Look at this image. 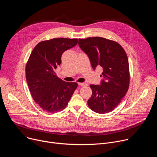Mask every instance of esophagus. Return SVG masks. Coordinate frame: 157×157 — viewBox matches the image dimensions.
Listing matches in <instances>:
<instances>
[{"label":"esophagus","instance_id":"34e87169","mask_svg":"<svg viewBox=\"0 0 157 157\" xmlns=\"http://www.w3.org/2000/svg\"><path fill=\"white\" fill-rule=\"evenodd\" d=\"M78 85L81 86H86V84L83 83V82H78Z\"/></svg>","mask_w":157,"mask_h":157}]
</instances>
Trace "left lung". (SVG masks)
<instances>
[{
	"label": "left lung",
	"mask_w": 157,
	"mask_h": 157,
	"mask_svg": "<svg viewBox=\"0 0 157 157\" xmlns=\"http://www.w3.org/2000/svg\"><path fill=\"white\" fill-rule=\"evenodd\" d=\"M78 44L90 59L93 70L101 67L103 70L101 84L90 85L93 94L87 104L96 113H110L128 89L129 66L126 53L118 43L99 36L79 39Z\"/></svg>",
	"instance_id": "left-lung-1"
}]
</instances>
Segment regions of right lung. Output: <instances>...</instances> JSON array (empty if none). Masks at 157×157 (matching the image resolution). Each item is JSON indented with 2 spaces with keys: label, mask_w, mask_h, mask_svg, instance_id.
<instances>
[{
  "label": "right lung",
  "mask_w": 157,
  "mask_h": 157,
  "mask_svg": "<svg viewBox=\"0 0 157 157\" xmlns=\"http://www.w3.org/2000/svg\"><path fill=\"white\" fill-rule=\"evenodd\" d=\"M78 44V39L58 38L43 41L33 48L26 65V79L34 101L44 111L56 113L68 105L77 82H65L55 72L61 55Z\"/></svg>",
  "instance_id": "1"
}]
</instances>
